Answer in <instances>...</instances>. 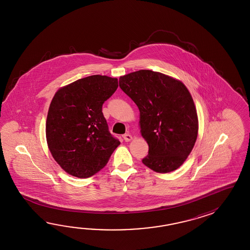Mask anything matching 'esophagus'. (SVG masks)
I'll list each match as a JSON object with an SVG mask.
<instances>
[{
	"instance_id": "1",
	"label": "esophagus",
	"mask_w": 250,
	"mask_h": 250,
	"mask_svg": "<svg viewBox=\"0 0 250 250\" xmlns=\"http://www.w3.org/2000/svg\"><path fill=\"white\" fill-rule=\"evenodd\" d=\"M132 136L129 135V134H124L123 135V139L126 141V142H129L132 140Z\"/></svg>"
}]
</instances>
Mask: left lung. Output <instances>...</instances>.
<instances>
[{
	"instance_id": "left-lung-1",
	"label": "left lung",
	"mask_w": 250,
	"mask_h": 250,
	"mask_svg": "<svg viewBox=\"0 0 250 250\" xmlns=\"http://www.w3.org/2000/svg\"><path fill=\"white\" fill-rule=\"evenodd\" d=\"M120 87L139 110V127L148 144L142 163L158 173L183 165L198 133L197 109L181 80L149 69L122 76Z\"/></svg>"
}]
</instances>
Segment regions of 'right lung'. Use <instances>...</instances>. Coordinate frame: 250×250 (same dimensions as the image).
<instances>
[{"instance_id": "add662e5", "label": "right lung", "mask_w": 250, "mask_h": 250, "mask_svg": "<svg viewBox=\"0 0 250 250\" xmlns=\"http://www.w3.org/2000/svg\"><path fill=\"white\" fill-rule=\"evenodd\" d=\"M117 87L116 78L93 75L64 85L53 96L45 125L48 148L69 175H95L121 144L102 112Z\"/></svg>"}]
</instances>
